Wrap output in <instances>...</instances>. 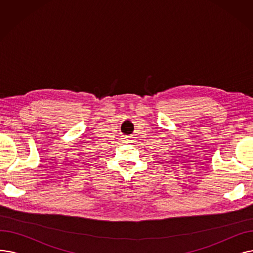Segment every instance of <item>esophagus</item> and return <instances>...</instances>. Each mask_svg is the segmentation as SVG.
<instances>
[{
    "instance_id": "obj_1",
    "label": "esophagus",
    "mask_w": 253,
    "mask_h": 253,
    "mask_svg": "<svg viewBox=\"0 0 253 253\" xmlns=\"http://www.w3.org/2000/svg\"><path fill=\"white\" fill-rule=\"evenodd\" d=\"M129 138V136H127V137H125V139H128Z\"/></svg>"
}]
</instances>
